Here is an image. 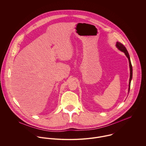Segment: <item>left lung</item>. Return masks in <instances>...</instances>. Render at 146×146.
I'll use <instances>...</instances> for the list:
<instances>
[{
	"instance_id": "1",
	"label": "left lung",
	"mask_w": 146,
	"mask_h": 146,
	"mask_svg": "<svg viewBox=\"0 0 146 146\" xmlns=\"http://www.w3.org/2000/svg\"><path fill=\"white\" fill-rule=\"evenodd\" d=\"M116 46L117 47V48L120 50V51L124 52L125 53V56H126V57L127 58L128 60H129V67H130V78H129V88H128V94L129 93V90H130V83H131V80L132 79V77H133V68H132V65L130 61V56L129 54L128 53V52L126 49V48H125V46L121 44L120 42H116Z\"/></svg>"
}]
</instances>
